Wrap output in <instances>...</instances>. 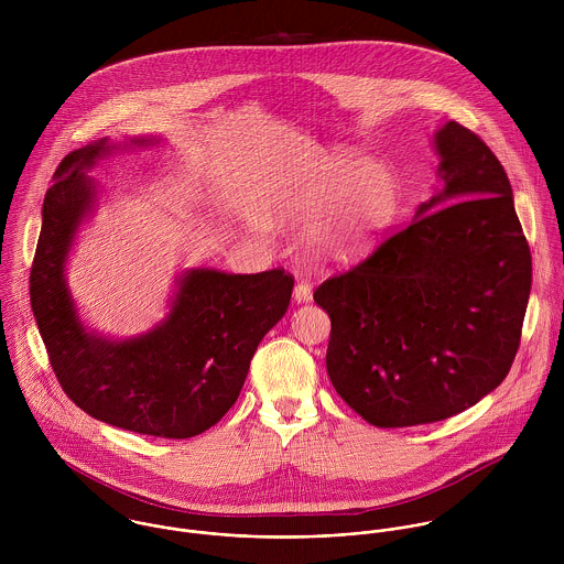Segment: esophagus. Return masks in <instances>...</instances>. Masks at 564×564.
I'll list each match as a JSON object with an SVG mask.
<instances>
[{
	"label": "esophagus",
	"instance_id": "obj_1",
	"mask_svg": "<svg viewBox=\"0 0 564 564\" xmlns=\"http://www.w3.org/2000/svg\"><path fill=\"white\" fill-rule=\"evenodd\" d=\"M293 297H295L297 304L311 302V300H313V289H311V284L304 282V280L297 282V284H295V291H293Z\"/></svg>",
	"mask_w": 564,
	"mask_h": 564
}]
</instances>
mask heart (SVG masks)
Masks as SVG:
<instances>
[{"label": "heart", "mask_w": 564, "mask_h": 564, "mask_svg": "<svg viewBox=\"0 0 564 564\" xmlns=\"http://www.w3.org/2000/svg\"><path fill=\"white\" fill-rule=\"evenodd\" d=\"M278 213L311 235L315 258L349 264L365 258L402 208V180L384 164L334 154L289 177L275 195Z\"/></svg>", "instance_id": "b5f03b06"}]
</instances>
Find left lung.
<instances>
[{"mask_svg":"<svg viewBox=\"0 0 564 564\" xmlns=\"http://www.w3.org/2000/svg\"><path fill=\"white\" fill-rule=\"evenodd\" d=\"M434 148L443 188L315 291L332 323L327 376L378 427L443 421L495 391L530 300L532 256L501 162L456 121Z\"/></svg>","mask_w":564,"mask_h":564,"instance_id":"obj_1","label":"left lung"}]
</instances>
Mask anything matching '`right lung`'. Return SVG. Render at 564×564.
I'll return each mask as SVG.
<instances>
[{
	"label": "right lung",
	"mask_w": 564,
	"mask_h": 564,
	"mask_svg": "<svg viewBox=\"0 0 564 564\" xmlns=\"http://www.w3.org/2000/svg\"><path fill=\"white\" fill-rule=\"evenodd\" d=\"M154 143L132 139L130 145ZM110 152V141L99 139L56 169L30 271L32 313L63 391L86 414L148 436L191 438L239 400L258 343L289 308L293 275L188 269L177 278L169 315L150 332L126 340L88 332L65 264L97 197L84 171Z\"/></svg>",
	"instance_id": "add662e5"
}]
</instances>
